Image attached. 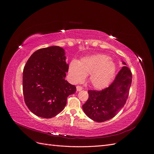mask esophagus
Segmentation results:
<instances>
[{
	"mask_svg": "<svg viewBox=\"0 0 154 154\" xmlns=\"http://www.w3.org/2000/svg\"><path fill=\"white\" fill-rule=\"evenodd\" d=\"M83 89V88L81 86H77L76 87V91H80Z\"/></svg>",
	"mask_w": 154,
	"mask_h": 154,
	"instance_id": "obj_1",
	"label": "esophagus"
}]
</instances>
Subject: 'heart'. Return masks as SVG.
I'll use <instances>...</instances> for the list:
<instances>
[{
    "label": "heart",
    "mask_w": 154,
    "mask_h": 154,
    "mask_svg": "<svg viewBox=\"0 0 154 154\" xmlns=\"http://www.w3.org/2000/svg\"><path fill=\"white\" fill-rule=\"evenodd\" d=\"M116 71V64L109 56L96 54L83 58L79 63L72 60L69 64V75L74 83H78L90 74V84L97 89H102L109 85Z\"/></svg>",
    "instance_id": "heart-1"
}]
</instances>
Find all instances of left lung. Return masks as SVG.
Wrapping results in <instances>:
<instances>
[{
	"label": "left lung",
	"mask_w": 154,
	"mask_h": 154,
	"mask_svg": "<svg viewBox=\"0 0 154 154\" xmlns=\"http://www.w3.org/2000/svg\"><path fill=\"white\" fill-rule=\"evenodd\" d=\"M123 63L126 66L125 62ZM132 83V72L123 66L109 87L102 91H88V98L82 108L88 118L103 122L114 118L127 101Z\"/></svg>",
	"instance_id": "1"
}]
</instances>
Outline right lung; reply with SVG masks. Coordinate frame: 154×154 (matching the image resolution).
<instances>
[{
	"instance_id": "1",
	"label": "right lung",
	"mask_w": 154,
	"mask_h": 154,
	"mask_svg": "<svg viewBox=\"0 0 154 154\" xmlns=\"http://www.w3.org/2000/svg\"><path fill=\"white\" fill-rule=\"evenodd\" d=\"M65 51L59 46L40 49L32 53L23 71V94L31 112L51 118L64 109L67 97L76 87L65 80L68 72Z\"/></svg>"
}]
</instances>
